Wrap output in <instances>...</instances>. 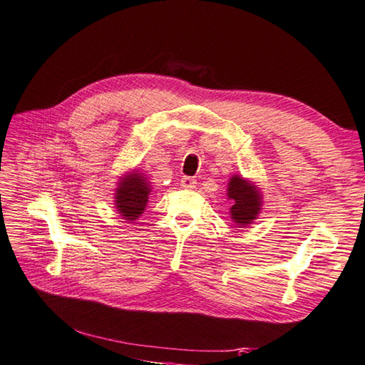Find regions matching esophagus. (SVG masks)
Here are the masks:
<instances>
[{
	"mask_svg": "<svg viewBox=\"0 0 365 365\" xmlns=\"http://www.w3.org/2000/svg\"><path fill=\"white\" fill-rule=\"evenodd\" d=\"M180 185L183 188H187V190H191V188H195L196 187V180L192 177H183L182 180H180Z\"/></svg>",
	"mask_w": 365,
	"mask_h": 365,
	"instance_id": "esophagus-1",
	"label": "esophagus"
}]
</instances>
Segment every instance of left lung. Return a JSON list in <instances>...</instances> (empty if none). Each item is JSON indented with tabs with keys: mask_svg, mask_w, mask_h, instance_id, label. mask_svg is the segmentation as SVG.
<instances>
[{
	"mask_svg": "<svg viewBox=\"0 0 365 365\" xmlns=\"http://www.w3.org/2000/svg\"><path fill=\"white\" fill-rule=\"evenodd\" d=\"M227 199L231 201L230 215L237 227H247L258 220L262 210V192L253 180L232 175L227 183Z\"/></svg>",
	"mask_w": 365,
	"mask_h": 365,
	"instance_id": "left-lung-1",
	"label": "left lung"
}]
</instances>
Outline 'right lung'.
<instances>
[{
  "label": "right lung",
  "mask_w": 365,
  "mask_h": 365,
  "mask_svg": "<svg viewBox=\"0 0 365 365\" xmlns=\"http://www.w3.org/2000/svg\"><path fill=\"white\" fill-rule=\"evenodd\" d=\"M152 183L140 170H130L118 178L115 192H113V207L120 217L128 223H134L144 213Z\"/></svg>",
  "instance_id": "add662e5"
}]
</instances>
